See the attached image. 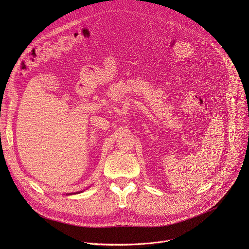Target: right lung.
Listing matches in <instances>:
<instances>
[{"mask_svg":"<svg viewBox=\"0 0 249 249\" xmlns=\"http://www.w3.org/2000/svg\"><path fill=\"white\" fill-rule=\"evenodd\" d=\"M85 190H82V191H79V192H74V193H69V194H66V195H72V194H79V193H82L84 192Z\"/></svg>","mask_w":249,"mask_h":249,"instance_id":"1","label":"right lung"}]
</instances>
